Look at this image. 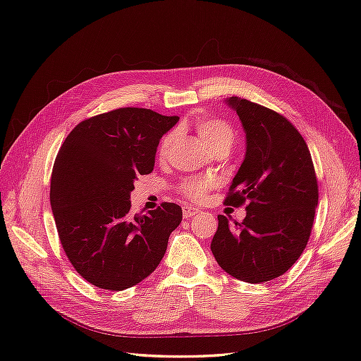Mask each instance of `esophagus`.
Masks as SVG:
<instances>
[{"label": "esophagus", "mask_w": 361, "mask_h": 361, "mask_svg": "<svg viewBox=\"0 0 361 361\" xmlns=\"http://www.w3.org/2000/svg\"><path fill=\"white\" fill-rule=\"evenodd\" d=\"M197 209H194V207H183V216H185V219H191L197 215Z\"/></svg>", "instance_id": "1"}]
</instances>
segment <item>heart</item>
<instances>
[{
  "mask_svg": "<svg viewBox=\"0 0 361 361\" xmlns=\"http://www.w3.org/2000/svg\"><path fill=\"white\" fill-rule=\"evenodd\" d=\"M192 127L210 151L229 149L232 143H234V132H232V127L228 122H224L221 119L210 118V116H197V118L192 121ZM173 142V132H169L162 137L161 143H159V157H169L170 151H172ZM212 186L213 183L209 178H189L181 183L180 189L186 197L199 200L204 197L205 192L209 191Z\"/></svg>",
  "mask_w": 361,
  "mask_h": 361,
  "instance_id": "heart-1",
  "label": "heart"
}]
</instances>
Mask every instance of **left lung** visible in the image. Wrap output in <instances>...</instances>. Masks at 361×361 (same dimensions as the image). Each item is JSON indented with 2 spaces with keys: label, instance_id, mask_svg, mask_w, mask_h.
Returning a JSON list of instances; mask_svg holds the SVG:
<instances>
[{
  "label": "left lung",
  "instance_id": "1",
  "mask_svg": "<svg viewBox=\"0 0 361 361\" xmlns=\"http://www.w3.org/2000/svg\"><path fill=\"white\" fill-rule=\"evenodd\" d=\"M247 151L224 204L247 205L242 223L218 215L212 253L229 276L248 283L277 279L295 264L312 231L319 185L307 145L272 109L231 97Z\"/></svg>",
  "mask_w": 361,
  "mask_h": 361
}]
</instances>
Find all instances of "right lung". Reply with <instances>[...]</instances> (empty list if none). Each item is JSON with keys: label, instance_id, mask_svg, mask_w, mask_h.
Masks as SVG:
<instances>
[{"label": "right lung", "instance_id": "obj_1", "mask_svg": "<svg viewBox=\"0 0 361 361\" xmlns=\"http://www.w3.org/2000/svg\"><path fill=\"white\" fill-rule=\"evenodd\" d=\"M146 108H119L70 132L54 162L51 207L60 242L82 279L121 291L159 266L181 223L176 204L132 215L137 176L154 169L157 145L178 122Z\"/></svg>", "mask_w": 361, "mask_h": 361}]
</instances>
